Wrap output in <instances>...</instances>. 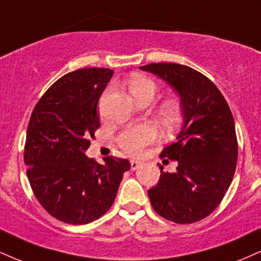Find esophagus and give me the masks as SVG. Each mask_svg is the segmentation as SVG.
<instances>
[{"mask_svg":"<svg viewBox=\"0 0 261 261\" xmlns=\"http://www.w3.org/2000/svg\"><path fill=\"white\" fill-rule=\"evenodd\" d=\"M130 163H131V169H133V170L139 169L140 167L142 166V162H140V161H131Z\"/></svg>","mask_w":261,"mask_h":261,"instance_id":"obj_1","label":"esophagus"}]
</instances>
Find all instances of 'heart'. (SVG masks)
Listing matches in <instances>:
<instances>
[{
  "mask_svg": "<svg viewBox=\"0 0 261 261\" xmlns=\"http://www.w3.org/2000/svg\"><path fill=\"white\" fill-rule=\"evenodd\" d=\"M128 88L130 92L136 100L142 99H153L155 92H157V86L151 79L145 76H135L128 81ZM104 99V98H103ZM160 115L162 120L166 122L167 125H172L178 121L179 115V107L176 106L173 101H167L162 106L160 110ZM155 137V130L151 125H137V126H133L127 130L122 131L119 136V145L127 152L128 154L139 155L143 152L146 145L154 140Z\"/></svg>",
  "mask_w": 261,
  "mask_h": 261,
  "instance_id": "1",
  "label": "heart"
}]
</instances>
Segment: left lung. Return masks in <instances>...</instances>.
<instances>
[{"label":"left lung","instance_id":"1","mask_svg":"<svg viewBox=\"0 0 261 261\" xmlns=\"http://www.w3.org/2000/svg\"><path fill=\"white\" fill-rule=\"evenodd\" d=\"M179 95L182 115L175 141L161 157L178 162L148 190L152 207L166 220L194 223L208 216L223 199L236 172L238 145L234 120L222 93L202 73L179 64L141 66Z\"/></svg>","mask_w":261,"mask_h":261}]
</instances>
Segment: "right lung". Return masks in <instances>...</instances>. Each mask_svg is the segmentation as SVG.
<instances>
[{"mask_svg":"<svg viewBox=\"0 0 261 261\" xmlns=\"http://www.w3.org/2000/svg\"><path fill=\"white\" fill-rule=\"evenodd\" d=\"M114 71L81 68L56 81L33 110L24 147L27 175L41 206L61 222L86 224L112 207L124 173L122 158L104 164L86 155L100 126L97 104Z\"/></svg>","mask_w":261,"mask_h":261,"instance_id":"add662e5","label":"right lung"}]
</instances>
